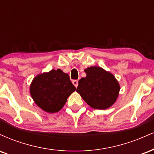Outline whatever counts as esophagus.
<instances>
[{"label": "esophagus", "instance_id": "obj_1", "mask_svg": "<svg viewBox=\"0 0 154 154\" xmlns=\"http://www.w3.org/2000/svg\"><path fill=\"white\" fill-rule=\"evenodd\" d=\"M72 83H73V85L75 86L76 88H77V86H78V80H77V79H75V80L72 81Z\"/></svg>", "mask_w": 154, "mask_h": 154}]
</instances>
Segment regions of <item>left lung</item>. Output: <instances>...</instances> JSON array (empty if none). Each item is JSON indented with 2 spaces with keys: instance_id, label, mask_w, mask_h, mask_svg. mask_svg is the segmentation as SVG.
I'll return each instance as SVG.
<instances>
[{
  "instance_id": "left-lung-1",
  "label": "left lung",
  "mask_w": 154,
  "mask_h": 154,
  "mask_svg": "<svg viewBox=\"0 0 154 154\" xmlns=\"http://www.w3.org/2000/svg\"><path fill=\"white\" fill-rule=\"evenodd\" d=\"M86 77L79 80L77 92L90 106L95 109L110 108L117 100L120 85L110 72L93 66L84 70Z\"/></svg>"
}]
</instances>
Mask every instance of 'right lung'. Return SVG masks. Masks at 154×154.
Returning <instances> with one entry per match:
<instances>
[{"mask_svg": "<svg viewBox=\"0 0 154 154\" xmlns=\"http://www.w3.org/2000/svg\"><path fill=\"white\" fill-rule=\"evenodd\" d=\"M76 88L68 74L60 69L39 74L32 81L29 92L35 103L43 111L56 113L61 110Z\"/></svg>", "mask_w": 154, "mask_h": 154, "instance_id": "add662e5", "label": "right lung"}]
</instances>
